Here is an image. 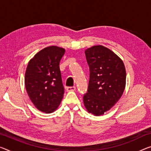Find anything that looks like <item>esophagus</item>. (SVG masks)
I'll list each match as a JSON object with an SVG mask.
<instances>
[{"label": "esophagus", "mask_w": 151, "mask_h": 151, "mask_svg": "<svg viewBox=\"0 0 151 151\" xmlns=\"http://www.w3.org/2000/svg\"><path fill=\"white\" fill-rule=\"evenodd\" d=\"M76 87L75 86H71V87H67V91L68 92H71V91H75Z\"/></svg>", "instance_id": "34e87169"}]
</instances>
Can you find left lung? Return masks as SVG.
Segmentation results:
<instances>
[{
  "label": "left lung",
  "instance_id": "8db88e82",
  "mask_svg": "<svg viewBox=\"0 0 151 151\" xmlns=\"http://www.w3.org/2000/svg\"><path fill=\"white\" fill-rule=\"evenodd\" d=\"M90 68V80L83 104L89 113L103 115L122 96L126 71L122 60L109 48L96 45L85 50Z\"/></svg>",
  "mask_w": 151,
  "mask_h": 151
}]
</instances>
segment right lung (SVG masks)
<instances>
[{"instance_id":"add662e5","label":"right lung","mask_w":151,"mask_h":151,"mask_svg":"<svg viewBox=\"0 0 151 151\" xmlns=\"http://www.w3.org/2000/svg\"><path fill=\"white\" fill-rule=\"evenodd\" d=\"M65 52L59 46H48L37 52L27 65L25 89L32 103L42 112H54L63 97L59 63Z\"/></svg>"}]
</instances>
